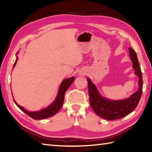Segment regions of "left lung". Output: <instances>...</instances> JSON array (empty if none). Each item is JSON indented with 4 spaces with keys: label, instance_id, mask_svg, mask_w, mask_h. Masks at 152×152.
<instances>
[{
    "label": "left lung",
    "instance_id": "left-lung-1",
    "mask_svg": "<svg viewBox=\"0 0 152 152\" xmlns=\"http://www.w3.org/2000/svg\"><path fill=\"white\" fill-rule=\"evenodd\" d=\"M129 51L134 74L138 77V89L129 97L121 100H111L103 97L91 80L89 78L87 79L91 108L98 116L107 120H115L129 114L137 108L142 93V75L137 56L132 48H129Z\"/></svg>",
    "mask_w": 152,
    "mask_h": 152
}]
</instances>
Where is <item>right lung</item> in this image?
Returning <instances> with one entry per match:
<instances>
[{
	"label": "right lung",
	"mask_w": 152,
	"mask_h": 152,
	"mask_svg": "<svg viewBox=\"0 0 152 152\" xmlns=\"http://www.w3.org/2000/svg\"><path fill=\"white\" fill-rule=\"evenodd\" d=\"M18 53V51L17 52V54ZM17 54H16V56H17ZM18 60V57L17 56V57H16L15 62L14 64V66H13V69L14 68ZM74 79L75 78H74V77L73 76L69 78L64 79L63 81L61 83V85L59 88V91H58L57 95L56 96V99H55V101L51 103L50 105L48 106L47 108L41 110L35 111V112L28 111L27 110H25L23 107H22V106H19L18 104H17V102H16L15 101V100L14 99L15 104L17 105L19 109H21L23 112H24L25 114H27L28 115H29L31 118H32L34 119H46L48 118L51 117V116H53L56 114H57V112L61 108V107H62V106L63 104L64 99V94H65L67 89L69 88V87L74 82Z\"/></svg>",
	"instance_id": "1"
}]
</instances>
